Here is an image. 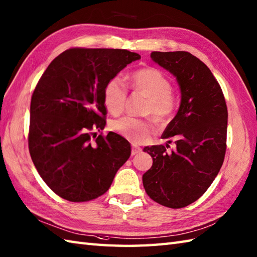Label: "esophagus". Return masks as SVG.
Instances as JSON below:
<instances>
[{
    "label": "esophagus",
    "instance_id": "esophagus-1",
    "mask_svg": "<svg viewBox=\"0 0 257 257\" xmlns=\"http://www.w3.org/2000/svg\"><path fill=\"white\" fill-rule=\"evenodd\" d=\"M141 151H142V149L140 147L136 146V145H133V150H131V154H133V156H136V154L140 153Z\"/></svg>",
    "mask_w": 257,
    "mask_h": 257
}]
</instances>
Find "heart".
Segmentation results:
<instances>
[{"label": "heart", "instance_id": "b5f03b06", "mask_svg": "<svg viewBox=\"0 0 257 257\" xmlns=\"http://www.w3.org/2000/svg\"><path fill=\"white\" fill-rule=\"evenodd\" d=\"M129 85L136 93L148 97L146 115H151L159 123L171 120L176 110V98L166 76L156 68H142L129 76ZM128 96V89L120 77L115 76L106 83L103 91L104 105L112 115L122 112ZM111 130L134 143H141L154 134V124L150 119L122 117L110 122Z\"/></svg>", "mask_w": 257, "mask_h": 257}]
</instances>
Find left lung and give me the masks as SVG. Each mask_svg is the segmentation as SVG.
Returning a JSON list of instances; mask_svg holds the SVG:
<instances>
[{"instance_id":"obj_1","label":"left lung","mask_w":257,"mask_h":257,"mask_svg":"<svg viewBox=\"0 0 257 257\" xmlns=\"http://www.w3.org/2000/svg\"><path fill=\"white\" fill-rule=\"evenodd\" d=\"M151 58L176 76L182 99L162 139L169 145L146 147L153 164L142 176L148 196L177 209L205 194L223 164L228 108L222 89L209 68L187 51H153Z\"/></svg>"}]
</instances>
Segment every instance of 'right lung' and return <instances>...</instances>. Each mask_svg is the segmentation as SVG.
I'll use <instances>...</instances> for the list:
<instances>
[{
    "label": "right lung",
    "mask_w": 257,
    "mask_h": 257,
    "mask_svg": "<svg viewBox=\"0 0 257 257\" xmlns=\"http://www.w3.org/2000/svg\"><path fill=\"white\" fill-rule=\"evenodd\" d=\"M141 57L124 49L70 48L41 75L31 101L28 148L53 193L83 202L104 195L131 154L130 143L103 130L104 86Z\"/></svg>",
    "instance_id": "obj_1"
}]
</instances>
